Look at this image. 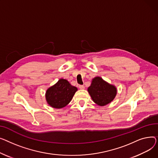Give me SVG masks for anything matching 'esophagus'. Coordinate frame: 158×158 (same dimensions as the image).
Listing matches in <instances>:
<instances>
[{"label": "esophagus", "mask_w": 158, "mask_h": 158, "mask_svg": "<svg viewBox=\"0 0 158 158\" xmlns=\"http://www.w3.org/2000/svg\"><path fill=\"white\" fill-rule=\"evenodd\" d=\"M78 87H79L80 89H85V87L83 86V85H80L78 86Z\"/></svg>", "instance_id": "1"}]
</instances>
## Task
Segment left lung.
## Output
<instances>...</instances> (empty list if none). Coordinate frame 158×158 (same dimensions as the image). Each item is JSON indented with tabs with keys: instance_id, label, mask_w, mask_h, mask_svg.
I'll use <instances>...</instances> for the list:
<instances>
[{
	"instance_id": "obj_1",
	"label": "left lung",
	"mask_w": 158,
	"mask_h": 158,
	"mask_svg": "<svg viewBox=\"0 0 158 158\" xmlns=\"http://www.w3.org/2000/svg\"><path fill=\"white\" fill-rule=\"evenodd\" d=\"M88 92L95 103L99 106H105L114 100L117 89L115 86L98 77L92 80Z\"/></svg>"
}]
</instances>
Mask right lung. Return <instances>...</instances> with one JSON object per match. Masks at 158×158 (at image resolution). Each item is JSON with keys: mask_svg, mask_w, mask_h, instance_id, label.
<instances>
[{"mask_svg": "<svg viewBox=\"0 0 158 158\" xmlns=\"http://www.w3.org/2000/svg\"><path fill=\"white\" fill-rule=\"evenodd\" d=\"M77 91V88L72 86L68 80L60 79L46 90V99L52 107L62 108L69 103Z\"/></svg>", "mask_w": 158, "mask_h": 158, "instance_id": "1", "label": "right lung"}]
</instances>
